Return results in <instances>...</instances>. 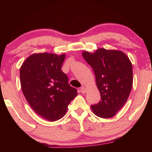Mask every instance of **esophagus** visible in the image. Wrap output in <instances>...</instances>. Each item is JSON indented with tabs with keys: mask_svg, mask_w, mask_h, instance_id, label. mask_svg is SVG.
I'll return each instance as SVG.
<instances>
[{
	"mask_svg": "<svg viewBox=\"0 0 152 152\" xmlns=\"http://www.w3.org/2000/svg\"><path fill=\"white\" fill-rule=\"evenodd\" d=\"M80 91H81V93H86L87 89L86 88V87L82 86L80 88Z\"/></svg>",
	"mask_w": 152,
	"mask_h": 152,
	"instance_id": "esophagus-1",
	"label": "esophagus"
}]
</instances>
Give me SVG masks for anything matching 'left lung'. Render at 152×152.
I'll use <instances>...</instances> for the list:
<instances>
[{"label":"left lung","mask_w":152,"mask_h":152,"mask_svg":"<svg viewBox=\"0 0 152 152\" xmlns=\"http://www.w3.org/2000/svg\"><path fill=\"white\" fill-rule=\"evenodd\" d=\"M95 75L101 100L91 105L93 113L102 118L113 117L126 103L132 91V62L123 52L97 49L95 53H82Z\"/></svg>","instance_id":"1"}]
</instances>
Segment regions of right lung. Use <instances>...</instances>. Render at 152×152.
Segmentation results:
<instances>
[{
    "mask_svg": "<svg viewBox=\"0 0 152 152\" xmlns=\"http://www.w3.org/2000/svg\"><path fill=\"white\" fill-rule=\"evenodd\" d=\"M64 59L65 54H33L20 69V86L26 100L39 115L49 121L63 118L77 95L61 70Z\"/></svg>",
    "mask_w": 152,
    "mask_h": 152,
    "instance_id": "1",
    "label": "right lung"
}]
</instances>
